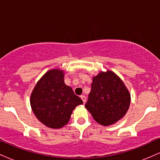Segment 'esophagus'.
Listing matches in <instances>:
<instances>
[{
  "label": "esophagus",
  "instance_id": "obj_1",
  "mask_svg": "<svg viewBox=\"0 0 160 160\" xmlns=\"http://www.w3.org/2000/svg\"><path fill=\"white\" fill-rule=\"evenodd\" d=\"M80 98H81V99L82 100V102H83V103H86V98L85 95H81V96H80Z\"/></svg>",
  "mask_w": 160,
  "mask_h": 160
}]
</instances>
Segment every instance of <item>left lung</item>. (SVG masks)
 <instances>
[{
	"label": "left lung",
	"instance_id": "obj_1",
	"mask_svg": "<svg viewBox=\"0 0 160 160\" xmlns=\"http://www.w3.org/2000/svg\"><path fill=\"white\" fill-rule=\"evenodd\" d=\"M131 95L120 77L111 71H101L93 77L86 109L99 124L113 125L126 115Z\"/></svg>",
	"mask_w": 160,
	"mask_h": 160
}]
</instances>
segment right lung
Instances as JSON below:
<instances>
[{
	"instance_id": "add662e5",
	"label": "right lung",
	"mask_w": 160,
	"mask_h": 160,
	"mask_svg": "<svg viewBox=\"0 0 160 160\" xmlns=\"http://www.w3.org/2000/svg\"><path fill=\"white\" fill-rule=\"evenodd\" d=\"M61 69H51L38 80L30 98L31 107L40 122L51 128H60L68 122L82 99L64 81Z\"/></svg>"
}]
</instances>
